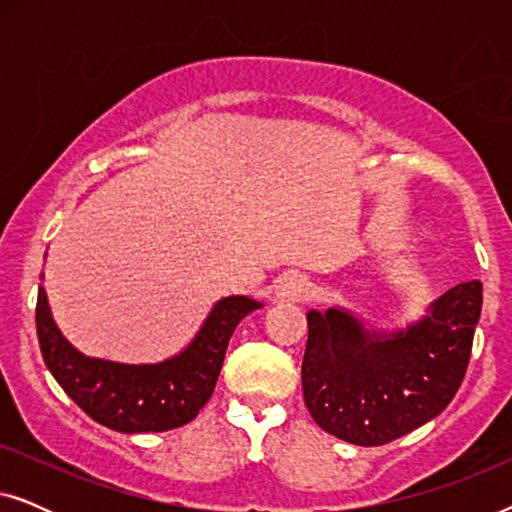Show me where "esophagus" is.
Instances as JSON below:
<instances>
[{
  "instance_id": "esophagus-1",
  "label": "esophagus",
  "mask_w": 512,
  "mask_h": 512,
  "mask_svg": "<svg viewBox=\"0 0 512 512\" xmlns=\"http://www.w3.org/2000/svg\"><path fill=\"white\" fill-rule=\"evenodd\" d=\"M307 291H310L307 279L303 275H298V272H289V275L279 279L275 296L277 300H282V303H300V300L307 298Z\"/></svg>"
}]
</instances>
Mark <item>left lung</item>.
<instances>
[{"instance_id":"left-lung-1","label":"left lung","mask_w":512,"mask_h":512,"mask_svg":"<svg viewBox=\"0 0 512 512\" xmlns=\"http://www.w3.org/2000/svg\"><path fill=\"white\" fill-rule=\"evenodd\" d=\"M482 310L480 279L457 284L431 317L370 335L349 314H307L303 398L319 429L375 447L440 415L464 382Z\"/></svg>"}]
</instances>
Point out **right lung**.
<instances>
[{"instance_id":"obj_1","label":"right lung","mask_w":512,"mask_h":512,"mask_svg":"<svg viewBox=\"0 0 512 512\" xmlns=\"http://www.w3.org/2000/svg\"><path fill=\"white\" fill-rule=\"evenodd\" d=\"M256 307L244 296L223 298L184 354L156 366H123L76 352L53 324L39 286L37 335L48 370L90 419L121 433L170 431L198 417L212 398L230 335Z\"/></svg>"}]
</instances>
